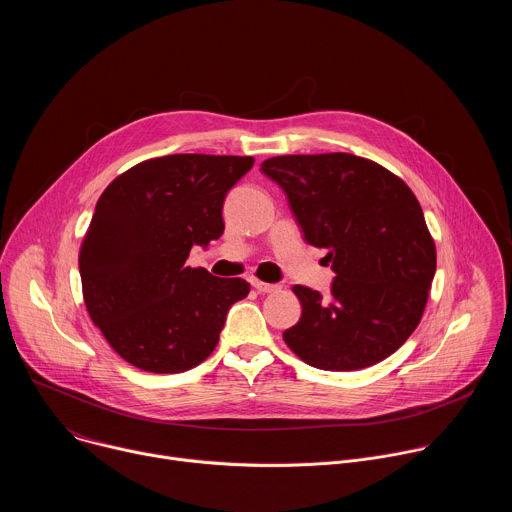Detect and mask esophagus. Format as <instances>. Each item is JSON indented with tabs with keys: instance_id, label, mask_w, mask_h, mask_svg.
<instances>
[{
	"instance_id": "obj_1",
	"label": "esophagus",
	"mask_w": 512,
	"mask_h": 512,
	"mask_svg": "<svg viewBox=\"0 0 512 512\" xmlns=\"http://www.w3.org/2000/svg\"><path fill=\"white\" fill-rule=\"evenodd\" d=\"M251 285L261 291V294H277V291H281V285L277 283H265V281H259V279H251Z\"/></svg>"
}]
</instances>
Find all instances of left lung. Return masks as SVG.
Segmentation results:
<instances>
[{"label": "left lung", "mask_w": 512, "mask_h": 512, "mask_svg": "<svg viewBox=\"0 0 512 512\" xmlns=\"http://www.w3.org/2000/svg\"><path fill=\"white\" fill-rule=\"evenodd\" d=\"M261 172L287 194L310 245L328 249L330 298L294 285L302 318L283 332L310 367L358 371L417 328L435 275V243L411 188L352 154L277 156Z\"/></svg>", "instance_id": "obj_1"}]
</instances>
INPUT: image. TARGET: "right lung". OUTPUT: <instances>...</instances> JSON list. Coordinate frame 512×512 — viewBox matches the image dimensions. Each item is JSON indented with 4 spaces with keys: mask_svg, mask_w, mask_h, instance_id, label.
<instances>
[{
    "mask_svg": "<svg viewBox=\"0 0 512 512\" xmlns=\"http://www.w3.org/2000/svg\"><path fill=\"white\" fill-rule=\"evenodd\" d=\"M251 156L174 154L145 160L101 194L81 245L83 298L111 348L148 373H184L218 344L241 277L186 265L194 245L225 231L227 192Z\"/></svg>",
    "mask_w": 512,
    "mask_h": 512,
    "instance_id": "1",
    "label": "right lung"
}]
</instances>
